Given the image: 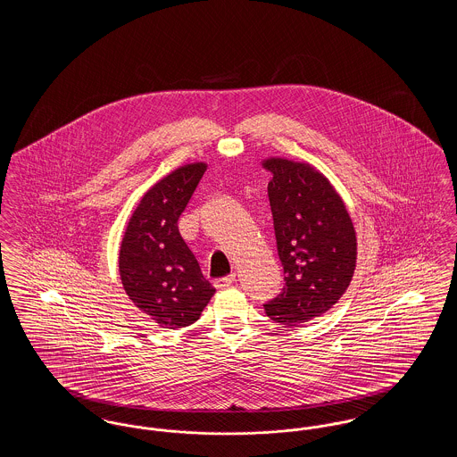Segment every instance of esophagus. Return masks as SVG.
Returning <instances> with one entry per match:
<instances>
[{"instance_id": "esophagus-1", "label": "esophagus", "mask_w": 457, "mask_h": 457, "mask_svg": "<svg viewBox=\"0 0 457 457\" xmlns=\"http://www.w3.org/2000/svg\"><path fill=\"white\" fill-rule=\"evenodd\" d=\"M237 281V276L235 274H231V276H226V278H220V279H216L214 281V286L218 287V289H224V287H229L231 284Z\"/></svg>"}]
</instances>
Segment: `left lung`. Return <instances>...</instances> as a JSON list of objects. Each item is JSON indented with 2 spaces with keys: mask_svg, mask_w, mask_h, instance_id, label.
Listing matches in <instances>:
<instances>
[{
  "mask_svg": "<svg viewBox=\"0 0 457 457\" xmlns=\"http://www.w3.org/2000/svg\"><path fill=\"white\" fill-rule=\"evenodd\" d=\"M267 194L284 287L263 304L270 320L298 327L326 313L346 293L356 267V231L341 195L308 162L269 157Z\"/></svg>",
  "mask_w": 457,
  "mask_h": 457,
  "instance_id": "1",
  "label": "left lung"
}]
</instances>
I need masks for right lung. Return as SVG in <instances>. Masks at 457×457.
<instances>
[{"label": "right lung", "instance_id": "right-lung-1", "mask_svg": "<svg viewBox=\"0 0 457 457\" xmlns=\"http://www.w3.org/2000/svg\"><path fill=\"white\" fill-rule=\"evenodd\" d=\"M205 170V162L185 164L154 183L137 204L121 239L118 267L123 289L162 328L194 324L216 293L178 229V219Z\"/></svg>", "mask_w": 457, "mask_h": 457}]
</instances>
